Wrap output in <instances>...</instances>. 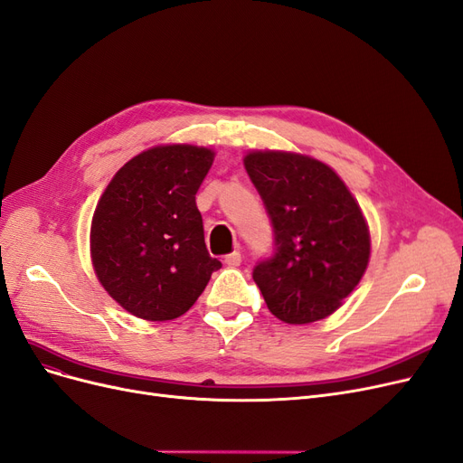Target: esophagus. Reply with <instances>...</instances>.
<instances>
[{"label":"esophagus","instance_id":"obj_1","mask_svg":"<svg viewBox=\"0 0 463 463\" xmlns=\"http://www.w3.org/2000/svg\"><path fill=\"white\" fill-rule=\"evenodd\" d=\"M224 264H226V266H230V268H235V266L241 264V252H239V250H233V252L226 254V257H224Z\"/></svg>","mask_w":463,"mask_h":463}]
</instances>
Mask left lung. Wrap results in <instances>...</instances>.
I'll use <instances>...</instances> for the list:
<instances>
[{
  "label": "left lung",
  "instance_id": "1",
  "mask_svg": "<svg viewBox=\"0 0 463 463\" xmlns=\"http://www.w3.org/2000/svg\"><path fill=\"white\" fill-rule=\"evenodd\" d=\"M243 163L274 232V254L252 269L268 310L285 324L327 317L370 260L356 199L333 168L305 155L254 151Z\"/></svg>",
  "mask_w": 463,
  "mask_h": 463
}]
</instances>
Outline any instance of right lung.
I'll return each instance as SVG.
<instances>
[{
  "label": "right lung",
  "instance_id": "add662e5",
  "mask_svg": "<svg viewBox=\"0 0 463 463\" xmlns=\"http://www.w3.org/2000/svg\"><path fill=\"white\" fill-rule=\"evenodd\" d=\"M214 153L158 146L126 163L91 218V262L105 291L149 322L174 320L195 305L222 268L204 245L195 195Z\"/></svg>",
  "mask_w": 463,
  "mask_h": 463
}]
</instances>
